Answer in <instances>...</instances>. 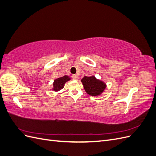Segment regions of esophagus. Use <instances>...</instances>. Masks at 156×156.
<instances>
[{
  "instance_id": "1",
  "label": "esophagus",
  "mask_w": 156,
  "mask_h": 156,
  "mask_svg": "<svg viewBox=\"0 0 156 156\" xmlns=\"http://www.w3.org/2000/svg\"><path fill=\"white\" fill-rule=\"evenodd\" d=\"M72 78H73V79H74V80H78L79 76H78L77 75H72Z\"/></svg>"
}]
</instances>
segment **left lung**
<instances>
[{
  "label": "left lung",
  "mask_w": 156,
  "mask_h": 156,
  "mask_svg": "<svg viewBox=\"0 0 156 156\" xmlns=\"http://www.w3.org/2000/svg\"><path fill=\"white\" fill-rule=\"evenodd\" d=\"M81 82L87 93L92 96L100 95L106 87L104 83L96 79L94 76L84 77Z\"/></svg>",
  "instance_id": "obj_1"
}]
</instances>
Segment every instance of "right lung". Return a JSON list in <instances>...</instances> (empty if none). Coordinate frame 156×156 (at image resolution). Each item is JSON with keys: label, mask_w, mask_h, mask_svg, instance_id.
Listing matches in <instances>:
<instances>
[{"label": "right lung", "mask_w": 156, "mask_h": 156, "mask_svg": "<svg viewBox=\"0 0 156 156\" xmlns=\"http://www.w3.org/2000/svg\"><path fill=\"white\" fill-rule=\"evenodd\" d=\"M70 80V78L67 76V75H64V77H61L55 79L53 83V90L55 91H58L62 89L64 87L65 83Z\"/></svg>", "instance_id": "right-lung-1"}]
</instances>
